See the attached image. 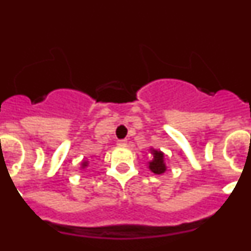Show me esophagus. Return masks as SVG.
I'll list each match as a JSON object with an SVG mask.
<instances>
[{
	"label": "esophagus",
	"instance_id": "1",
	"mask_svg": "<svg viewBox=\"0 0 251 251\" xmlns=\"http://www.w3.org/2000/svg\"><path fill=\"white\" fill-rule=\"evenodd\" d=\"M117 145L121 146V147H126V146H127V141H124V139H121V141L117 142Z\"/></svg>",
	"mask_w": 251,
	"mask_h": 251
}]
</instances>
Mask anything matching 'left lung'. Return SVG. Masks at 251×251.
Returning <instances> with one entry per match:
<instances>
[{
	"label": "left lung",
	"instance_id": "8db88e82",
	"mask_svg": "<svg viewBox=\"0 0 251 251\" xmlns=\"http://www.w3.org/2000/svg\"><path fill=\"white\" fill-rule=\"evenodd\" d=\"M150 151L151 156H152V159L148 162L150 171H152L154 175L165 174L166 170H167V166H166L165 162V153L158 150H154V148H151Z\"/></svg>",
	"mask_w": 251,
	"mask_h": 251
}]
</instances>
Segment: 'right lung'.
I'll return each mask as SVG.
<instances>
[{
  "label": "right lung",
  "instance_id": "1",
  "mask_svg": "<svg viewBox=\"0 0 251 251\" xmlns=\"http://www.w3.org/2000/svg\"><path fill=\"white\" fill-rule=\"evenodd\" d=\"M88 165H89V163H88V161H84V162H81V168H85V167H88Z\"/></svg>",
  "mask_w": 251,
  "mask_h": 251
}]
</instances>
